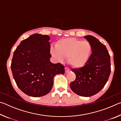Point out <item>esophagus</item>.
<instances>
[{
    "mask_svg": "<svg viewBox=\"0 0 121 121\" xmlns=\"http://www.w3.org/2000/svg\"><path fill=\"white\" fill-rule=\"evenodd\" d=\"M70 71V70H69V69L68 68H67V67H65V73H68L69 71Z\"/></svg>",
    "mask_w": 121,
    "mask_h": 121,
    "instance_id": "1",
    "label": "esophagus"
}]
</instances>
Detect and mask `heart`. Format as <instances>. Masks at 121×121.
<instances>
[{
    "mask_svg": "<svg viewBox=\"0 0 121 121\" xmlns=\"http://www.w3.org/2000/svg\"><path fill=\"white\" fill-rule=\"evenodd\" d=\"M92 47L87 41H81L74 38L59 40L56 48H51V53L55 59L62 62L68 58V62L74 68L83 67L89 60Z\"/></svg>",
    "mask_w": 121,
    "mask_h": 121,
    "instance_id": "b5f03b06",
    "label": "heart"
}]
</instances>
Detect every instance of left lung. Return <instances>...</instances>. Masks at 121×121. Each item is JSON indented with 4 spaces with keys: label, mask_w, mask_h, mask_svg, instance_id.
Instances as JSON below:
<instances>
[{
    "label": "left lung",
    "mask_w": 121,
    "mask_h": 121,
    "mask_svg": "<svg viewBox=\"0 0 121 121\" xmlns=\"http://www.w3.org/2000/svg\"><path fill=\"white\" fill-rule=\"evenodd\" d=\"M92 47V54L84 66L73 68L76 79L70 84L73 92L82 97H91L104 87L109 78L110 57L105 45L95 37H84Z\"/></svg>",
    "instance_id": "obj_1"
}]
</instances>
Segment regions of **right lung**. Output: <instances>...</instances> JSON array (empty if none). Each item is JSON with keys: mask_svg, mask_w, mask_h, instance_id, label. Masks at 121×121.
I'll return each mask as SVG.
<instances>
[{"mask_svg": "<svg viewBox=\"0 0 121 121\" xmlns=\"http://www.w3.org/2000/svg\"><path fill=\"white\" fill-rule=\"evenodd\" d=\"M50 39L48 35L35 34L20 43L13 54L11 70L17 86L26 95L44 96L50 92L53 78L65 73L61 63L50 61Z\"/></svg>", "mask_w": 121, "mask_h": 121, "instance_id": "add662e5", "label": "right lung"}]
</instances>
